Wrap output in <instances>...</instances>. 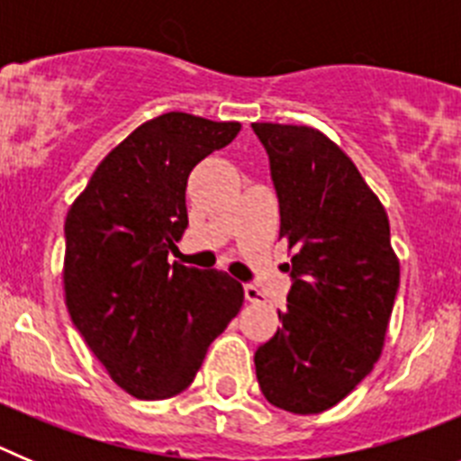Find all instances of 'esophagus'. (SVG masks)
<instances>
[{
  "mask_svg": "<svg viewBox=\"0 0 461 461\" xmlns=\"http://www.w3.org/2000/svg\"><path fill=\"white\" fill-rule=\"evenodd\" d=\"M244 297H247V303H263V293H260L254 284H247V286H244Z\"/></svg>",
  "mask_w": 461,
  "mask_h": 461,
  "instance_id": "1",
  "label": "esophagus"
}]
</instances>
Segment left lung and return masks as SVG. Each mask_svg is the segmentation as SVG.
<instances>
[{
  "label": "left lung",
  "instance_id": "left-lung-1",
  "mask_svg": "<svg viewBox=\"0 0 461 461\" xmlns=\"http://www.w3.org/2000/svg\"><path fill=\"white\" fill-rule=\"evenodd\" d=\"M251 126L270 157L293 276L281 328L254 356L256 378L276 409L321 413L376 365L399 258L385 207L337 142L312 126Z\"/></svg>",
  "mask_w": 461,
  "mask_h": 461
}]
</instances>
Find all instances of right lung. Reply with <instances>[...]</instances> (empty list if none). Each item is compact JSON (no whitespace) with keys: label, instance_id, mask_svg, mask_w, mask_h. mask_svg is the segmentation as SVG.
Segmentation results:
<instances>
[{"label":"right lung","instance_id":"1","mask_svg":"<svg viewBox=\"0 0 461 461\" xmlns=\"http://www.w3.org/2000/svg\"><path fill=\"white\" fill-rule=\"evenodd\" d=\"M240 126L189 113L148 120L105 154L68 207L67 309L110 378L138 399L189 388L244 303L226 272L168 263L189 223V173Z\"/></svg>","mask_w":461,"mask_h":461}]
</instances>
